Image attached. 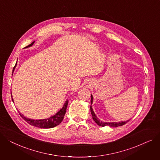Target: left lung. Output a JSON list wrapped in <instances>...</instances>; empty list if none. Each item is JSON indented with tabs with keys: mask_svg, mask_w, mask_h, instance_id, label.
Segmentation results:
<instances>
[{
	"mask_svg": "<svg viewBox=\"0 0 160 160\" xmlns=\"http://www.w3.org/2000/svg\"><path fill=\"white\" fill-rule=\"evenodd\" d=\"M91 107H90L91 113L92 114L93 120L96 122V123H97V125H100L101 127H105L106 125H108V126H109L111 127H119V126L123 125L127 122H128L129 121V120H127V121H125V122H103L100 121L97 118V115L95 114V113L93 111V109L92 108L91 105L92 104V102H93V97H92V94H91Z\"/></svg>",
	"mask_w": 160,
	"mask_h": 160,
	"instance_id": "1",
	"label": "left lung"
}]
</instances>
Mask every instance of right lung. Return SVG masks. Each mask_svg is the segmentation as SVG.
I'll use <instances>...</instances> for the list:
<instances>
[{"instance_id": "right-lung-1", "label": "right lung", "mask_w": 160, "mask_h": 160, "mask_svg": "<svg viewBox=\"0 0 160 160\" xmlns=\"http://www.w3.org/2000/svg\"><path fill=\"white\" fill-rule=\"evenodd\" d=\"M34 43H35V42H33L31 44L28 45V46H26L24 48H28L32 46L33 45ZM16 66H17V63H16L15 67L13 68V72L15 69ZM12 101H13V102H14L13 98H12ZM68 102L69 101L67 100L65 102L64 104H63L62 108L57 113H56L55 115H53L46 119H40V120L30 119L29 118H26V117L24 116L22 114H21L19 111L18 112H19L20 116L22 117V118L26 122H28L31 125H33V126H35L37 127H39V128H42V129H50V128H52V127H55L57 126L62 122V120L63 119V117H64V115L66 112L67 107L68 105Z\"/></svg>"}]
</instances>
